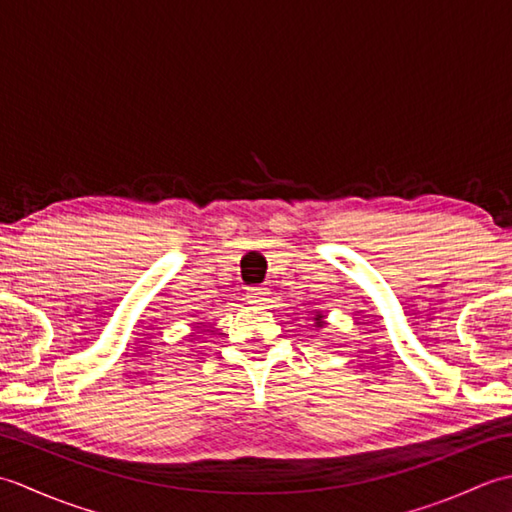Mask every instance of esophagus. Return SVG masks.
<instances>
[{"label":"esophagus","instance_id":"1","mask_svg":"<svg viewBox=\"0 0 512 512\" xmlns=\"http://www.w3.org/2000/svg\"><path fill=\"white\" fill-rule=\"evenodd\" d=\"M268 295L266 292V288H248V292H246V299H248V303H259V301H264V297Z\"/></svg>","mask_w":512,"mask_h":512}]
</instances>
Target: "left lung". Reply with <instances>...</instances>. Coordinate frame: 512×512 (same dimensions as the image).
I'll use <instances>...</instances> for the list:
<instances>
[{"label": "left lung", "mask_w": 512, "mask_h": 512, "mask_svg": "<svg viewBox=\"0 0 512 512\" xmlns=\"http://www.w3.org/2000/svg\"><path fill=\"white\" fill-rule=\"evenodd\" d=\"M323 323V317H321V314H317V325H321Z\"/></svg>", "instance_id": "obj_1"}]
</instances>
